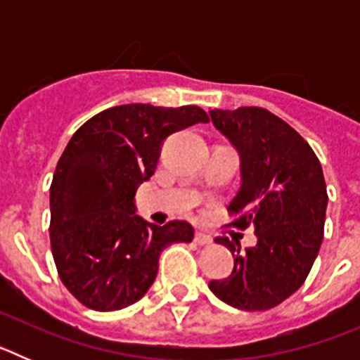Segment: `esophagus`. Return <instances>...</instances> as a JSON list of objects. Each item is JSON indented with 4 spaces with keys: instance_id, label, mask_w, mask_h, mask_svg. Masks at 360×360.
Returning <instances> with one entry per match:
<instances>
[{
    "instance_id": "esophagus-1",
    "label": "esophagus",
    "mask_w": 360,
    "mask_h": 360,
    "mask_svg": "<svg viewBox=\"0 0 360 360\" xmlns=\"http://www.w3.org/2000/svg\"><path fill=\"white\" fill-rule=\"evenodd\" d=\"M195 243L196 245H211L212 238L207 236V234H203V232H196L195 234Z\"/></svg>"
}]
</instances>
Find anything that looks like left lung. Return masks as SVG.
<instances>
[{
  "mask_svg": "<svg viewBox=\"0 0 360 360\" xmlns=\"http://www.w3.org/2000/svg\"><path fill=\"white\" fill-rule=\"evenodd\" d=\"M209 115L240 155L241 184L229 211L240 214L234 225H252L257 238L245 252L238 241L216 238L234 256V270L209 288L238 310H269L303 285L319 252L328 205L323 167L303 136L269 110Z\"/></svg>",
  "mask_w": 360,
  "mask_h": 360,
  "instance_id": "obj_1",
  "label": "left lung"
}]
</instances>
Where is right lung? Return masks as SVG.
Here are the masks:
<instances>
[{
  "mask_svg": "<svg viewBox=\"0 0 360 360\" xmlns=\"http://www.w3.org/2000/svg\"><path fill=\"white\" fill-rule=\"evenodd\" d=\"M209 122L198 106L124 104L73 133L50 186V243L63 285L84 307L120 310L144 297L171 243L195 231L174 219L158 227L135 214V193L157 169L171 133Z\"/></svg>",
  "mask_w": 360,
  "mask_h": 360,
  "instance_id": "obj_1",
  "label": "right lung"
}]
</instances>
